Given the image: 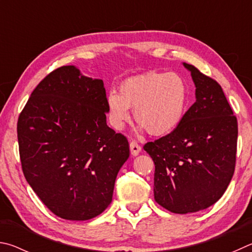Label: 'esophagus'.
I'll use <instances>...</instances> for the list:
<instances>
[{"label": "esophagus", "instance_id": "34e87169", "mask_svg": "<svg viewBox=\"0 0 252 252\" xmlns=\"http://www.w3.org/2000/svg\"><path fill=\"white\" fill-rule=\"evenodd\" d=\"M129 147H130V153L133 156H137L140 153V151H142V146H140L136 140H131L129 143Z\"/></svg>", "mask_w": 252, "mask_h": 252}]
</instances>
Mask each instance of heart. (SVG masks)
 I'll use <instances>...</instances> for the list:
<instances>
[{"mask_svg":"<svg viewBox=\"0 0 252 252\" xmlns=\"http://www.w3.org/2000/svg\"><path fill=\"white\" fill-rule=\"evenodd\" d=\"M189 93L182 75L175 72H147L124 82L119 93L110 91L106 97L110 125L121 130L134 117L153 136L174 131L184 119Z\"/></svg>","mask_w":252,"mask_h":252,"instance_id":"heart-1","label":"heart"}]
</instances>
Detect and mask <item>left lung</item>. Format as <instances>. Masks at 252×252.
<instances>
[{"label":"left lung","mask_w":252,"mask_h":252,"mask_svg":"<svg viewBox=\"0 0 252 252\" xmlns=\"http://www.w3.org/2000/svg\"><path fill=\"white\" fill-rule=\"evenodd\" d=\"M196 101L170 134L144 149L155 164L154 197L174 214L196 213L214 205L235 173L238 122L221 86L193 65Z\"/></svg>","instance_id":"left-lung-1"}]
</instances>
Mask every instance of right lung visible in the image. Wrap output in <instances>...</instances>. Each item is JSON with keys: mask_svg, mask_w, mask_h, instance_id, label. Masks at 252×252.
Listing matches in <instances>:
<instances>
[{"mask_svg": "<svg viewBox=\"0 0 252 252\" xmlns=\"http://www.w3.org/2000/svg\"><path fill=\"white\" fill-rule=\"evenodd\" d=\"M101 79L62 66L39 82L17 121L22 170L57 217L88 220L112 202L129 144L106 124Z\"/></svg>", "mask_w": 252, "mask_h": 252, "instance_id": "right-lung-1", "label": "right lung"}]
</instances>
